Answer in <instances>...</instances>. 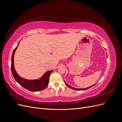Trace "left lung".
Instances as JSON below:
<instances>
[{
	"instance_id": "8db88e82",
	"label": "left lung",
	"mask_w": 122,
	"mask_h": 122,
	"mask_svg": "<svg viewBox=\"0 0 122 122\" xmlns=\"http://www.w3.org/2000/svg\"><path fill=\"white\" fill-rule=\"evenodd\" d=\"M106 55H107V53H106ZM65 84L66 85V86H68V87H69L70 88H72V89H73V90H77V91H83V90H86L88 89V88H90L92 87V86H95V84L93 85V86H90V87H87V88H74V87H72V86H70L69 84H68L65 81Z\"/></svg>"
}]
</instances>
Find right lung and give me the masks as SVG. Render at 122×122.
<instances>
[{
  "instance_id": "obj_1",
  "label": "right lung",
  "mask_w": 122,
  "mask_h": 122,
  "mask_svg": "<svg viewBox=\"0 0 122 122\" xmlns=\"http://www.w3.org/2000/svg\"><path fill=\"white\" fill-rule=\"evenodd\" d=\"M19 42L16 48L14 50L12 56V59H11V70H12V73L15 79L20 86L30 91L38 92L44 90L48 84L49 76L51 72L53 71V70L47 71L40 78L38 79L29 80L20 77L16 72L14 67V54L18 45H19Z\"/></svg>"
}]
</instances>
